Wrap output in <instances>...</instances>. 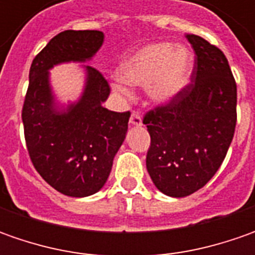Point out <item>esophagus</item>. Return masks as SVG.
I'll use <instances>...</instances> for the list:
<instances>
[{
    "label": "esophagus",
    "instance_id": "obj_1",
    "mask_svg": "<svg viewBox=\"0 0 255 255\" xmlns=\"http://www.w3.org/2000/svg\"><path fill=\"white\" fill-rule=\"evenodd\" d=\"M129 123L132 125V126H142V116L139 115V112H134L133 111L132 115H130V121Z\"/></svg>",
    "mask_w": 255,
    "mask_h": 255
}]
</instances>
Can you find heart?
<instances>
[{
    "mask_svg": "<svg viewBox=\"0 0 255 255\" xmlns=\"http://www.w3.org/2000/svg\"><path fill=\"white\" fill-rule=\"evenodd\" d=\"M193 55L184 46L156 42L142 46L119 65L115 88L128 93L127 85L146 86L149 99L164 105L179 96L190 81Z\"/></svg>",
    "mask_w": 255,
    "mask_h": 255,
    "instance_id": "obj_1",
    "label": "heart"
}]
</instances>
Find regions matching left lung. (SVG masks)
Wrapping results in <instances>:
<instances>
[{
  "mask_svg": "<svg viewBox=\"0 0 255 255\" xmlns=\"http://www.w3.org/2000/svg\"><path fill=\"white\" fill-rule=\"evenodd\" d=\"M186 38L196 52L191 84L143 118L150 134L146 167L170 197L190 196L216 174L237 122V85L226 55L201 36Z\"/></svg>",
  "mask_w": 255,
  "mask_h": 255,
  "instance_id": "8db88e82",
  "label": "left lung"
}]
</instances>
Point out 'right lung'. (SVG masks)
I'll use <instances>...</instances> for the list:
<instances>
[{"mask_svg":"<svg viewBox=\"0 0 255 255\" xmlns=\"http://www.w3.org/2000/svg\"><path fill=\"white\" fill-rule=\"evenodd\" d=\"M101 31H64L36 55L22 108L26 149L36 171L55 190L86 197L102 189L128 132L130 112L103 108L111 88L89 65L81 98L66 108L55 101L49 69L65 62H88L101 49Z\"/></svg>","mask_w":255,"mask_h":255,"instance_id":"add662e5","label":"right lung"}]
</instances>
